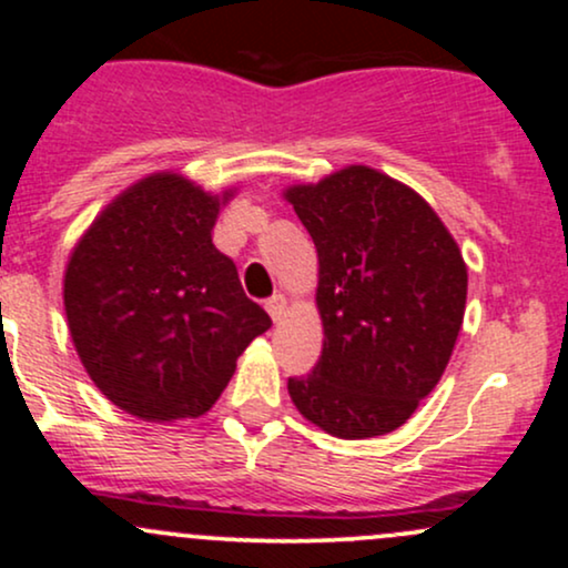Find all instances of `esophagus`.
Instances as JSON below:
<instances>
[{"label": "esophagus", "instance_id": "34e87169", "mask_svg": "<svg viewBox=\"0 0 568 568\" xmlns=\"http://www.w3.org/2000/svg\"><path fill=\"white\" fill-rule=\"evenodd\" d=\"M285 310H288V302H285L283 293H275V296H272V298H266V312H270V317L275 323L283 321Z\"/></svg>", "mask_w": 568, "mask_h": 568}]
</instances>
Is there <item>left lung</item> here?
Returning <instances> with one entry per match:
<instances>
[{
	"instance_id": "left-lung-1",
	"label": "left lung",
	"mask_w": 568,
	"mask_h": 568,
	"mask_svg": "<svg viewBox=\"0 0 568 568\" xmlns=\"http://www.w3.org/2000/svg\"><path fill=\"white\" fill-rule=\"evenodd\" d=\"M317 247L323 355L288 379L304 419L344 440L406 425L448 366L467 302L452 232L414 189L368 165L285 189Z\"/></svg>"
}]
</instances>
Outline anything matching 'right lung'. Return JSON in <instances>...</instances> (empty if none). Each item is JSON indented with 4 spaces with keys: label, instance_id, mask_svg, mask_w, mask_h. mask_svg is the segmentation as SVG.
Returning a JSON list of instances; mask_svg holds the SVG:
<instances>
[{
    "label": "right lung",
    "instance_id": "1",
    "mask_svg": "<svg viewBox=\"0 0 568 568\" xmlns=\"http://www.w3.org/2000/svg\"><path fill=\"white\" fill-rule=\"evenodd\" d=\"M232 194L152 173L116 194L69 256L63 306L77 355L95 387L143 422L205 414L272 325L213 245Z\"/></svg>",
    "mask_w": 568,
    "mask_h": 568
}]
</instances>
